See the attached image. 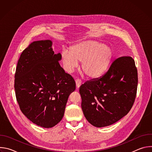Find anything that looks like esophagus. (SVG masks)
<instances>
[{"label":"esophagus","instance_id":"1","mask_svg":"<svg viewBox=\"0 0 152 152\" xmlns=\"http://www.w3.org/2000/svg\"><path fill=\"white\" fill-rule=\"evenodd\" d=\"M81 84H82V81H81L80 79H77L76 80V88H79L80 87V86L81 85Z\"/></svg>","mask_w":152,"mask_h":152}]
</instances>
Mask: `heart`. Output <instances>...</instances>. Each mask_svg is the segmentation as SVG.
Segmentation results:
<instances>
[{
  "label": "heart",
  "instance_id": "1",
  "mask_svg": "<svg viewBox=\"0 0 152 152\" xmlns=\"http://www.w3.org/2000/svg\"><path fill=\"white\" fill-rule=\"evenodd\" d=\"M113 57L111 47L94 41L79 42L71 48L70 51L62 52V62L67 72H71L80 62L82 72L91 79L102 75L109 67Z\"/></svg>",
  "mask_w": 152,
  "mask_h": 152
}]
</instances>
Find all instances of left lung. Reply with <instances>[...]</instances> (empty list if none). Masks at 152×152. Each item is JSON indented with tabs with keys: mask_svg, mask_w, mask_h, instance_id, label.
Instances as JSON below:
<instances>
[{
	"mask_svg": "<svg viewBox=\"0 0 152 152\" xmlns=\"http://www.w3.org/2000/svg\"><path fill=\"white\" fill-rule=\"evenodd\" d=\"M138 86L135 61L124 56L115 59L102 77L81 85L83 114L93 126L111 125L127 115L134 103Z\"/></svg>",
	"mask_w": 152,
	"mask_h": 152,
	"instance_id": "obj_1",
	"label": "left lung"
}]
</instances>
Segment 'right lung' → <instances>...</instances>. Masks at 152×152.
Returning a JSON list of instances; mask_svg holds the SVG:
<instances>
[{"mask_svg": "<svg viewBox=\"0 0 152 152\" xmlns=\"http://www.w3.org/2000/svg\"><path fill=\"white\" fill-rule=\"evenodd\" d=\"M50 40L32 42L21 53L15 73V96L22 113L45 128L62 118L69 95L76 89L72 76L61 67Z\"/></svg>", "mask_w": 152, "mask_h": 152, "instance_id": "add662e5", "label": "right lung"}]
</instances>
